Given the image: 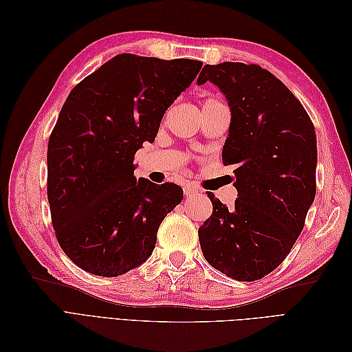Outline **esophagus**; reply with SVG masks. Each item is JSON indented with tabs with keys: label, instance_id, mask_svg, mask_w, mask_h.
Instances as JSON below:
<instances>
[{
	"label": "esophagus",
	"instance_id": "esophagus-1",
	"mask_svg": "<svg viewBox=\"0 0 352 352\" xmlns=\"http://www.w3.org/2000/svg\"><path fill=\"white\" fill-rule=\"evenodd\" d=\"M184 192H185V195H186V197H190V195H194V194H198L199 190H198L197 188H194L192 185H188V186H185Z\"/></svg>",
	"mask_w": 352,
	"mask_h": 352
}]
</instances>
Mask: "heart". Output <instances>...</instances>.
I'll return each instance as SVG.
<instances>
[{"label":"heart","instance_id":"obj_1","mask_svg":"<svg viewBox=\"0 0 352 352\" xmlns=\"http://www.w3.org/2000/svg\"><path fill=\"white\" fill-rule=\"evenodd\" d=\"M208 101H217V100H214V98H207L204 102H202V105H204L206 102H208Z\"/></svg>","mask_w":352,"mask_h":352}]
</instances>
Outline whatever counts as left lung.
I'll use <instances>...</instances> for the list:
<instances>
[{"label":"left lung","mask_w":352,"mask_h":352,"mask_svg":"<svg viewBox=\"0 0 352 352\" xmlns=\"http://www.w3.org/2000/svg\"><path fill=\"white\" fill-rule=\"evenodd\" d=\"M232 111L223 164L235 167V207L208 192L211 216L198 229L204 258L239 282L263 279L287 257L316 197L314 124L285 83L258 65L220 63L201 70Z\"/></svg>","instance_id":"1"}]
</instances>
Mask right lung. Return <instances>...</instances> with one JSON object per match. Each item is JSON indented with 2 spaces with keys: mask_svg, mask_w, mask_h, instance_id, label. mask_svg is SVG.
I'll list each match as a JSON object with an SVG mask.
<instances>
[{
  "mask_svg": "<svg viewBox=\"0 0 352 352\" xmlns=\"http://www.w3.org/2000/svg\"><path fill=\"white\" fill-rule=\"evenodd\" d=\"M201 66L119 54L72 89L48 141L47 194L56 238L80 269L114 278L151 255L184 190L136 180L133 158Z\"/></svg>",
  "mask_w": 352,
  "mask_h": 352,
  "instance_id": "obj_1",
  "label": "right lung"
}]
</instances>
